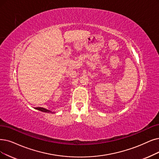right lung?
<instances>
[{"instance_id": "add662e5", "label": "right lung", "mask_w": 159, "mask_h": 159, "mask_svg": "<svg viewBox=\"0 0 159 159\" xmlns=\"http://www.w3.org/2000/svg\"><path fill=\"white\" fill-rule=\"evenodd\" d=\"M35 108H36V110H40V111H43V112H47V113H51V112H52L51 111H49V110H46V109H45V108H43V107H36Z\"/></svg>"}]
</instances>
